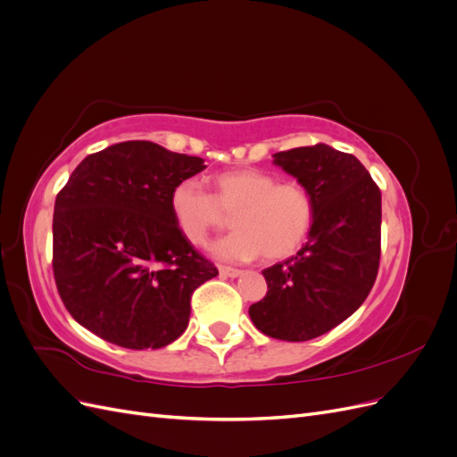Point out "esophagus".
I'll return each instance as SVG.
<instances>
[{"instance_id": "1", "label": "esophagus", "mask_w": 457, "mask_h": 457, "mask_svg": "<svg viewBox=\"0 0 457 457\" xmlns=\"http://www.w3.org/2000/svg\"><path fill=\"white\" fill-rule=\"evenodd\" d=\"M220 276H227V278H238V276L242 274L240 269H232V267H225V265H219L217 267Z\"/></svg>"}]
</instances>
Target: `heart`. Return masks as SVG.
<instances>
[{"label": "heart", "instance_id": "heart-1", "mask_svg": "<svg viewBox=\"0 0 457 457\" xmlns=\"http://www.w3.org/2000/svg\"><path fill=\"white\" fill-rule=\"evenodd\" d=\"M212 195L195 181L177 183L170 195V210L177 230L195 245L225 228L228 217L234 230L213 245V253L232 261H252L261 253L267 261L292 257L307 242L314 225V200L297 181L238 168L210 179Z\"/></svg>", "mask_w": 457, "mask_h": 457}]
</instances>
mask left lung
I'll list each match as a JSON object with an SVG mask.
<instances>
[{"mask_svg":"<svg viewBox=\"0 0 457 457\" xmlns=\"http://www.w3.org/2000/svg\"><path fill=\"white\" fill-rule=\"evenodd\" d=\"M274 163L305 185L314 225L297 255L262 270L269 292L250 307L255 328L309 341L362 305L381 257V190L353 154L328 145L276 152Z\"/></svg>","mask_w":457,"mask_h":457,"instance_id":"8db88e82","label":"left lung"}]
</instances>
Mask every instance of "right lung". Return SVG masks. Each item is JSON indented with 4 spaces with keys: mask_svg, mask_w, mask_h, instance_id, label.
<instances>
[{
    "mask_svg": "<svg viewBox=\"0 0 457 457\" xmlns=\"http://www.w3.org/2000/svg\"><path fill=\"white\" fill-rule=\"evenodd\" d=\"M205 170L150 141L89 154L54 200L53 274L74 320L126 349H160L188 326L219 270L177 230L170 195Z\"/></svg>",
    "mask_w": 457,
    "mask_h": 457,
    "instance_id": "obj_1",
    "label": "right lung"
}]
</instances>
